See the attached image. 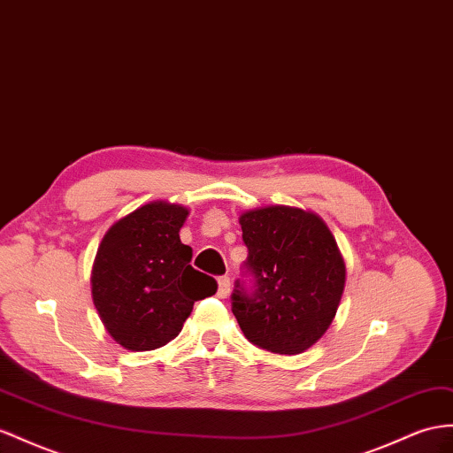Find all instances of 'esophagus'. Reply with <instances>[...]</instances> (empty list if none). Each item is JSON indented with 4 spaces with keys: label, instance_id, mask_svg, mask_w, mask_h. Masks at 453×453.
I'll return each mask as SVG.
<instances>
[{
    "label": "esophagus",
    "instance_id": "1",
    "mask_svg": "<svg viewBox=\"0 0 453 453\" xmlns=\"http://www.w3.org/2000/svg\"><path fill=\"white\" fill-rule=\"evenodd\" d=\"M229 293H231V281H229L227 275H222L218 280V296L219 298H227Z\"/></svg>",
    "mask_w": 453,
    "mask_h": 453
}]
</instances>
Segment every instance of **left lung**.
<instances>
[{"instance_id":"left-lung-1","label":"left lung","mask_w":453,"mask_h":453,"mask_svg":"<svg viewBox=\"0 0 453 453\" xmlns=\"http://www.w3.org/2000/svg\"><path fill=\"white\" fill-rule=\"evenodd\" d=\"M249 257L231 293L245 337L275 354H300L337 314L346 270L329 227L298 208L268 206L239 218Z\"/></svg>"}]
</instances>
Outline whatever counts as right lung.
<instances>
[{
    "label": "right lung",
    "mask_w": 453,
    "mask_h": 453,
    "mask_svg": "<svg viewBox=\"0 0 453 453\" xmlns=\"http://www.w3.org/2000/svg\"><path fill=\"white\" fill-rule=\"evenodd\" d=\"M188 214L178 204L150 203L119 219L101 241L91 295L103 326L127 350H155L176 339L196 300L218 291L180 241Z\"/></svg>",
    "instance_id": "1"
}]
</instances>
